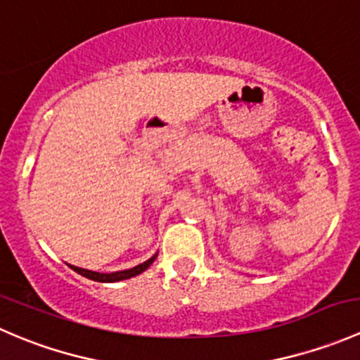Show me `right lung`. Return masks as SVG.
Instances as JSON below:
<instances>
[{
  "instance_id": "right-lung-1",
  "label": "right lung",
  "mask_w": 360,
  "mask_h": 360,
  "mask_svg": "<svg viewBox=\"0 0 360 360\" xmlns=\"http://www.w3.org/2000/svg\"><path fill=\"white\" fill-rule=\"evenodd\" d=\"M155 257H150L148 261H144L143 264H137V266L130 268V270H123V271H115V274H99V271H92V270H85V268H78V266H72V264H69V266L72 268V270L76 271V274L83 275V277L90 278V281H96V282H118V281H125V278H130V277H136V275L143 274L146 268H150V264L153 263Z\"/></svg>"
}]
</instances>
